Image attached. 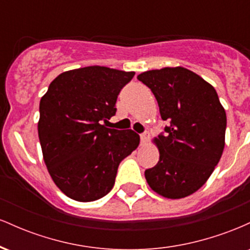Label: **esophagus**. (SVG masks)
<instances>
[{"label":"esophagus","instance_id":"34e87169","mask_svg":"<svg viewBox=\"0 0 250 250\" xmlns=\"http://www.w3.org/2000/svg\"><path fill=\"white\" fill-rule=\"evenodd\" d=\"M140 136H141V145H146V143L148 142V139H149L148 134L147 133L141 134V135H140Z\"/></svg>","mask_w":250,"mask_h":250}]
</instances>
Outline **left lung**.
<instances>
[{"label": "left lung", "instance_id": "obj_1", "mask_svg": "<svg viewBox=\"0 0 250 250\" xmlns=\"http://www.w3.org/2000/svg\"><path fill=\"white\" fill-rule=\"evenodd\" d=\"M153 91L167 135L155 137L160 159L145 171L149 187L171 200L194 194L207 182L225 149L227 116L213 85L183 67L137 76Z\"/></svg>", "mask_w": 250, "mask_h": 250}]
</instances>
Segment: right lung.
Returning a JSON list of instances; mask_svg holds the SVG:
<instances>
[{"mask_svg": "<svg viewBox=\"0 0 250 250\" xmlns=\"http://www.w3.org/2000/svg\"><path fill=\"white\" fill-rule=\"evenodd\" d=\"M134 75L101 65L68 70L42 96L37 129L43 160L70 199L90 202L107 195L120 162L139 147L140 136L131 129L101 125L115 115L117 95Z\"/></svg>", "mask_w": 250, "mask_h": 250, "instance_id": "right-lung-1", "label": "right lung"}]
</instances>
